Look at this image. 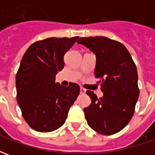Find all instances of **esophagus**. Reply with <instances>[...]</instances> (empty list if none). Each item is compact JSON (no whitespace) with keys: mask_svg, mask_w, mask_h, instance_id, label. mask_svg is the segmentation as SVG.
Masks as SVG:
<instances>
[{"mask_svg":"<svg viewBox=\"0 0 155 155\" xmlns=\"http://www.w3.org/2000/svg\"><path fill=\"white\" fill-rule=\"evenodd\" d=\"M81 94H84L85 93V90H84V88L81 87Z\"/></svg>","mask_w":155,"mask_h":155,"instance_id":"1","label":"esophagus"}]
</instances>
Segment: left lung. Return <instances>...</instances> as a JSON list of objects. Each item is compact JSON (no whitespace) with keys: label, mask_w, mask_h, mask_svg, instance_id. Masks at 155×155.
<instances>
[{"label":"left lung","mask_w":155,"mask_h":155,"mask_svg":"<svg viewBox=\"0 0 155 155\" xmlns=\"http://www.w3.org/2000/svg\"><path fill=\"white\" fill-rule=\"evenodd\" d=\"M96 56L94 74L101 81L103 97L87 91L91 104L84 108L89 126L101 134H114L129 124L139 99L136 65L125 46L104 36L77 41Z\"/></svg>","instance_id":"left-lung-1"}]
</instances>
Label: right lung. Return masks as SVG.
<instances>
[{"instance_id": "right-lung-1", "label": "right lung", "mask_w": 155, "mask_h": 155, "mask_svg": "<svg viewBox=\"0 0 155 155\" xmlns=\"http://www.w3.org/2000/svg\"><path fill=\"white\" fill-rule=\"evenodd\" d=\"M79 37L45 39L25 51L16 74V100L22 116L31 128L51 132L63 125L80 94V86L55 83L64 68V55Z\"/></svg>"}]
</instances>
